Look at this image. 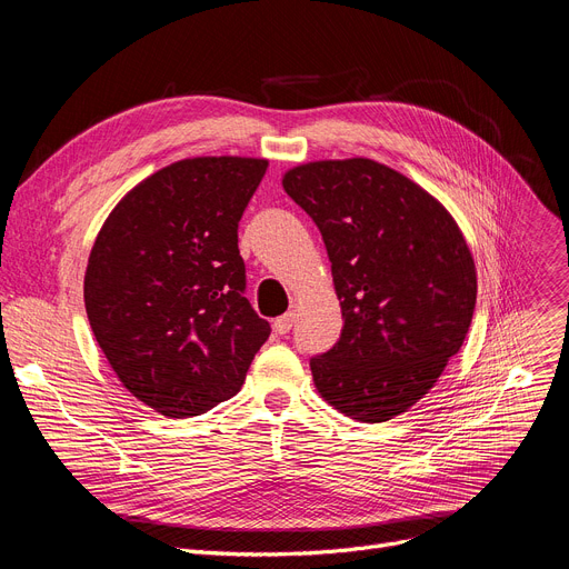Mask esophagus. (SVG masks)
<instances>
[{
	"mask_svg": "<svg viewBox=\"0 0 569 569\" xmlns=\"http://www.w3.org/2000/svg\"><path fill=\"white\" fill-rule=\"evenodd\" d=\"M292 322H295V313H292V311L279 316V318L274 320V332H277V335H288V332L292 330Z\"/></svg>",
	"mask_w": 569,
	"mask_h": 569,
	"instance_id": "34e87169",
	"label": "esophagus"
}]
</instances>
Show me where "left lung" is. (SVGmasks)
I'll return each instance as SVG.
<instances>
[{"mask_svg":"<svg viewBox=\"0 0 569 569\" xmlns=\"http://www.w3.org/2000/svg\"><path fill=\"white\" fill-rule=\"evenodd\" d=\"M283 189L322 234L343 316L311 357L316 390L357 422L392 420L463 346L477 300L466 239L431 193L371 159L297 166Z\"/></svg>","mask_w":569,"mask_h":569,"instance_id":"obj_1","label":"left lung"}]
</instances>
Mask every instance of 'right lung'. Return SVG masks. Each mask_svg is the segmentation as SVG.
<instances>
[{
    "instance_id": "1",
    "label": "right lung",
    "mask_w": 569,
    "mask_h": 569,
    "mask_svg": "<svg viewBox=\"0 0 569 569\" xmlns=\"http://www.w3.org/2000/svg\"><path fill=\"white\" fill-rule=\"evenodd\" d=\"M264 170L249 157L170 163L117 202L89 253L92 332L127 390L166 417L234 397L272 332L244 297L237 249Z\"/></svg>"
}]
</instances>
